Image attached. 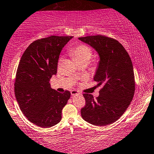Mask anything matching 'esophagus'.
Wrapping results in <instances>:
<instances>
[{"label": "esophagus", "mask_w": 154, "mask_h": 154, "mask_svg": "<svg viewBox=\"0 0 154 154\" xmlns=\"http://www.w3.org/2000/svg\"><path fill=\"white\" fill-rule=\"evenodd\" d=\"M71 94L72 95V96H75V95L80 94V93H79V91H77V90H72L71 91Z\"/></svg>", "instance_id": "34e87169"}]
</instances>
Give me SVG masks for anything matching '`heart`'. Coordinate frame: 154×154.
I'll return each instance as SVG.
<instances>
[{"mask_svg": "<svg viewBox=\"0 0 154 154\" xmlns=\"http://www.w3.org/2000/svg\"><path fill=\"white\" fill-rule=\"evenodd\" d=\"M93 50L86 45H79L70 50V54L77 63L81 62H88L91 59Z\"/></svg>", "mask_w": 154, "mask_h": 154, "instance_id": "obj_1", "label": "heart"}]
</instances>
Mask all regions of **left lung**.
Segmentation results:
<instances>
[{"mask_svg": "<svg viewBox=\"0 0 154 154\" xmlns=\"http://www.w3.org/2000/svg\"><path fill=\"white\" fill-rule=\"evenodd\" d=\"M79 40L99 53L100 61L94 80L98 86L102 85L96 100L90 94H83L85 105L81 109L82 117L93 125H109L122 116L134 97L136 84L131 60L114 38L98 35Z\"/></svg>", "mask_w": 154, "mask_h": 154, "instance_id": "8db88e82", "label": "left lung"}]
</instances>
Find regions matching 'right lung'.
Returning <instances> with one entry per match:
<instances>
[{"label": "right lung", "mask_w": 154, "mask_h": 154, "mask_svg": "<svg viewBox=\"0 0 154 154\" xmlns=\"http://www.w3.org/2000/svg\"><path fill=\"white\" fill-rule=\"evenodd\" d=\"M72 36L52 35L32 42L21 57L14 84L20 110L32 124L42 128L59 123L62 110L70 97L68 90L51 89L52 76L57 74L61 50Z\"/></svg>", "instance_id": "obj_1"}]
</instances>
